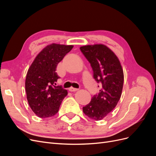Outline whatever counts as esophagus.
I'll return each instance as SVG.
<instances>
[{
    "label": "esophagus",
    "instance_id": "34e87169",
    "mask_svg": "<svg viewBox=\"0 0 156 156\" xmlns=\"http://www.w3.org/2000/svg\"><path fill=\"white\" fill-rule=\"evenodd\" d=\"M77 90H78L77 88H73V87H70L69 88V91H70V92H75Z\"/></svg>",
    "mask_w": 156,
    "mask_h": 156
}]
</instances>
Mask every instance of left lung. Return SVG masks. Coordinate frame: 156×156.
Instances as JSON below:
<instances>
[{"instance_id": "1", "label": "left lung", "mask_w": 156, "mask_h": 156, "mask_svg": "<svg viewBox=\"0 0 156 156\" xmlns=\"http://www.w3.org/2000/svg\"><path fill=\"white\" fill-rule=\"evenodd\" d=\"M80 49L91 65L94 79L101 84L100 92L83 107V111L90 119L100 120L114 109L120 100L124 84L123 69L116 55L104 45H85Z\"/></svg>"}]
</instances>
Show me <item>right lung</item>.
<instances>
[{
    "label": "right lung",
    "instance_id": "add662e5",
    "mask_svg": "<svg viewBox=\"0 0 156 156\" xmlns=\"http://www.w3.org/2000/svg\"><path fill=\"white\" fill-rule=\"evenodd\" d=\"M73 45L52 44L37 55L26 77L25 90L29 106L40 118L55 115L68 91L55 86L60 77L56 72L58 64L72 50Z\"/></svg>",
    "mask_w": 156,
    "mask_h": 156
}]
</instances>
